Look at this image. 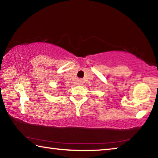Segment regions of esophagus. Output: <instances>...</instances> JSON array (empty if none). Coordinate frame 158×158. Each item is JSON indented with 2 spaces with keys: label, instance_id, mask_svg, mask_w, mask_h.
I'll use <instances>...</instances> for the list:
<instances>
[{
  "label": "esophagus",
  "instance_id": "esophagus-1",
  "mask_svg": "<svg viewBox=\"0 0 158 158\" xmlns=\"http://www.w3.org/2000/svg\"><path fill=\"white\" fill-rule=\"evenodd\" d=\"M77 84H78V85H82L83 84V80L82 79H79L78 81H77Z\"/></svg>",
  "mask_w": 158,
  "mask_h": 158
}]
</instances>
